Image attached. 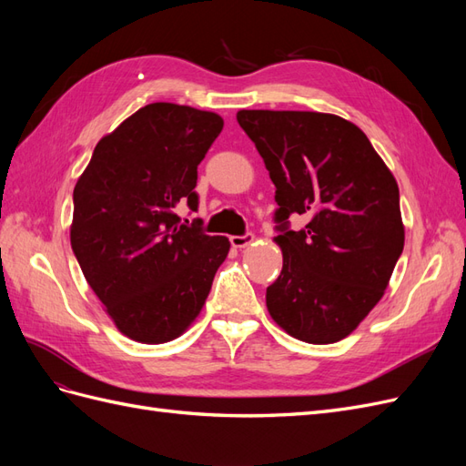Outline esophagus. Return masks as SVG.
Listing matches in <instances>:
<instances>
[{
	"mask_svg": "<svg viewBox=\"0 0 466 466\" xmlns=\"http://www.w3.org/2000/svg\"><path fill=\"white\" fill-rule=\"evenodd\" d=\"M255 243V235L252 233H247V235H233L231 237V245L235 247V248H245V247H248V245H252Z\"/></svg>",
	"mask_w": 466,
	"mask_h": 466,
	"instance_id": "obj_1",
	"label": "esophagus"
}]
</instances>
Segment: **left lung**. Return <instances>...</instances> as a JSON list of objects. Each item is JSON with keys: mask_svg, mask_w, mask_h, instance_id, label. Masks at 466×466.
Listing matches in <instances>:
<instances>
[{"mask_svg": "<svg viewBox=\"0 0 466 466\" xmlns=\"http://www.w3.org/2000/svg\"><path fill=\"white\" fill-rule=\"evenodd\" d=\"M276 187L284 266L266 289L279 329L309 344L354 332L404 248L399 185L356 124L329 112L238 110ZM308 218L301 232L287 218Z\"/></svg>", "mask_w": 466, "mask_h": 466, "instance_id": "1", "label": "left lung"}]
</instances>
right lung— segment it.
Instances as JSON below:
<instances>
[{"label": "right lung", "instance_id": "right-lung-1", "mask_svg": "<svg viewBox=\"0 0 466 466\" xmlns=\"http://www.w3.org/2000/svg\"><path fill=\"white\" fill-rule=\"evenodd\" d=\"M216 112L151 103L103 136L74 188L69 241L105 313L130 340L165 344L200 315L228 237L180 225L198 208V165L219 136Z\"/></svg>", "mask_w": 466, "mask_h": 466}]
</instances>
